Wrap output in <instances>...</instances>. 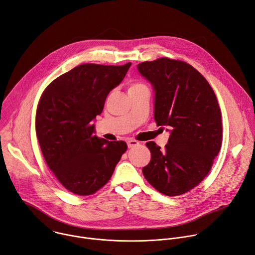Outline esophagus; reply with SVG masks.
<instances>
[{"label": "esophagus", "mask_w": 255, "mask_h": 255, "mask_svg": "<svg viewBox=\"0 0 255 255\" xmlns=\"http://www.w3.org/2000/svg\"><path fill=\"white\" fill-rule=\"evenodd\" d=\"M127 145H128V148H133V147L137 146V145H139V142L136 140H128Z\"/></svg>", "instance_id": "34e87169"}]
</instances>
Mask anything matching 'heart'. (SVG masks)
<instances>
[{"instance_id":"heart-1","label":"heart","mask_w":255,"mask_h":255,"mask_svg":"<svg viewBox=\"0 0 255 255\" xmlns=\"http://www.w3.org/2000/svg\"><path fill=\"white\" fill-rule=\"evenodd\" d=\"M142 90H148L147 86L143 84V83H140V82H134L132 83L130 86H129V89H128V93L131 94V93H134V92H138V91H142Z\"/></svg>"}]
</instances>
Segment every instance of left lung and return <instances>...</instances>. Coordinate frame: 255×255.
<instances>
[{"label":"left lung","instance_id":"1","mask_svg":"<svg viewBox=\"0 0 255 255\" xmlns=\"http://www.w3.org/2000/svg\"><path fill=\"white\" fill-rule=\"evenodd\" d=\"M154 91V120L168 127L164 149L149 141L144 177L166 196L183 195L210 171L222 144L221 111L207 80L187 62L158 58L137 65Z\"/></svg>","mask_w":255,"mask_h":255}]
</instances>
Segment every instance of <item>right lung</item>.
I'll list each match as a JSON object with an SVG mask.
<instances>
[{
    "label": "right lung",
    "mask_w": 255,
    "mask_h": 255,
    "mask_svg": "<svg viewBox=\"0 0 255 255\" xmlns=\"http://www.w3.org/2000/svg\"><path fill=\"white\" fill-rule=\"evenodd\" d=\"M130 65L81 64L55 79L40 98L35 128L43 157L59 183L76 195L104 187L127 149L124 141L96 136L93 121Z\"/></svg>",
    "instance_id": "add662e5"
}]
</instances>
